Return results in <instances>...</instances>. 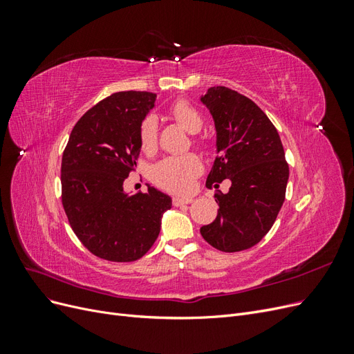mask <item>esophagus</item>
I'll return each instance as SVG.
<instances>
[{"label":"esophagus","mask_w":354,"mask_h":354,"mask_svg":"<svg viewBox=\"0 0 354 354\" xmlns=\"http://www.w3.org/2000/svg\"><path fill=\"white\" fill-rule=\"evenodd\" d=\"M192 201H194V198H192V196H174L173 198V203L176 207L183 205V203H190Z\"/></svg>","instance_id":"1"}]
</instances>
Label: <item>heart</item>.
<instances>
[{
  "instance_id": "heart-1",
  "label": "heart",
  "mask_w": 354,
  "mask_h": 354,
  "mask_svg": "<svg viewBox=\"0 0 354 354\" xmlns=\"http://www.w3.org/2000/svg\"><path fill=\"white\" fill-rule=\"evenodd\" d=\"M169 116L180 124L190 134H196L202 130L203 118L201 112L194 104L186 100H178L171 104ZM158 140V124L153 115H147L138 127V142L145 152H151L156 147ZM195 146H203L201 137H194ZM202 171V162L195 155H183V156H169L159 160L153 165L151 171V177L153 183L159 187L167 189L169 192H187L195 178Z\"/></svg>"
}]
</instances>
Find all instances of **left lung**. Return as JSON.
Listing matches in <instances>:
<instances>
[{"mask_svg": "<svg viewBox=\"0 0 354 354\" xmlns=\"http://www.w3.org/2000/svg\"><path fill=\"white\" fill-rule=\"evenodd\" d=\"M201 102L217 131L218 156L207 187L230 180L227 194H216V220L201 227L202 238L223 252L259 243L273 226L285 201L289 167L277 130L251 99L227 87H211Z\"/></svg>", "mask_w": 354, "mask_h": 354, "instance_id": "left-lung-1", "label": "left lung"}]
</instances>
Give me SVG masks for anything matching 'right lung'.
I'll use <instances>...</instances> for the list:
<instances>
[{
  "instance_id": "right-lung-1",
  "label": "right lung",
  "mask_w": 354,
  "mask_h": 354,
  "mask_svg": "<svg viewBox=\"0 0 354 354\" xmlns=\"http://www.w3.org/2000/svg\"><path fill=\"white\" fill-rule=\"evenodd\" d=\"M156 94L120 91L75 124L62 158V203L81 243L99 259L136 261L152 248L171 198L155 187L130 196L124 180L140 155L138 127Z\"/></svg>"
}]
</instances>
